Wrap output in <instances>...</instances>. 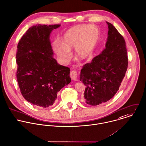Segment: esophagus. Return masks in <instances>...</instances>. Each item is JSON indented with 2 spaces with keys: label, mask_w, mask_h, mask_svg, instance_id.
Returning a JSON list of instances; mask_svg holds the SVG:
<instances>
[{
  "label": "esophagus",
  "mask_w": 146,
  "mask_h": 146,
  "mask_svg": "<svg viewBox=\"0 0 146 146\" xmlns=\"http://www.w3.org/2000/svg\"><path fill=\"white\" fill-rule=\"evenodd\" d=\"M70 76L73 80H76L78 76V73L76 70H72L70 73Z\"/></svg>",
  "instance_id": "obj_1"
}]
</instances>
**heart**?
I'll use <instances>...</instances> for the list:
<instances>
[{"mask_svg":"<svg viewBox=\"0 0 146 146\" xmlns=\"http://www.w3.org/2000/svg\"><path fill=\"white\" fill-rule=\"evenodd\" d=\"M99 28L96 25L82 24L75 26L65 34L64 46L56 49L57 54L64 61L72 57L70 50L75 48V53L81 59L88 58L94 50L100 37Z\"/></svg>","mask_w":146,"mask_h":146,"instance_id":"heart-1","label":"heart"}]
</instances>
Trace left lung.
Returning <instances> with one entry per match:
<instances>
[{"mask_svg": "<svg viewBox=\"0 0 146 146\" xmlns=\"http://www.w3.org/2000/svg\"><path fill=\"white\" fill-rule=\"evenodd\" d=\"M106 48L81 70L80 81L86 86V103L96 106L111 99L119 90L128 66L126 42L115 27L109 22Z\"/></svg>", "mask_w": 146, "mask_h": 146, "instance_id": "obj_1", "label": "left lung"}]
</instances>
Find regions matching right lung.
Wrapping results in <instances>:
<instances>
[{
    "instance_id": "right-lung-1",
    "label": "right lung",
    "mask_w": 146,
    "mask_h": 146,
    "mask_svg": "<svg viewBox=\"0 0 146 146\" xmlns=\"http://www.w3.org/2000/svg\"><path fill=\"white\" fill-rule=\"evenodd\" d=\"M60 26L31 27L17 44L16 77L21 93L28 102L38 107L52 106L57 93L71 81L70 69L59 65L52 57L49 36Z\"/></svg>"
}]
</instances>
